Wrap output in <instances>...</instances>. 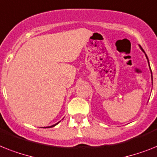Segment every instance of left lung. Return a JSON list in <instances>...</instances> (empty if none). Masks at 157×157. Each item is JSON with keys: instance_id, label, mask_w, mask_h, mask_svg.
I'll return each mask as SVG.
<instances>
[{"instance_id": "1", "label": "left lung", "mask_w": 157, "mask_h": 157, "mask_svg": "<svg viewBox=\"0 0 157 157\" xmlns=\"http://www.w3.org/2000/svg\"><path fill=\"white\" fill-rule=\"evenodd\" d=\"M140 46V45H139ZM140 48L141 49V51H142L143 52H144V53L145 54V56H146V58H147V63H148V65H149V67H150V64H149V60H148V58H147V55H146V53H145L144 52V49H143L142 48H141L140 46ZM150 71H151V81H152V73H151V68H150Z\"/></svg>"}]
</instances>
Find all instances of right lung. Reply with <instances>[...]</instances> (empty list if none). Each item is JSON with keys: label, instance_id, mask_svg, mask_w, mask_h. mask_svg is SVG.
I'll use <instances>...</instances> for the list:
<instances>
[{"label": "right lung", "instance_id": "1", "mask_svg": "<svg viewBox=\"0 0 157 157\" xmlns=\"http://www.w3.org/2000/svg\"><path fill=\"white\" fill-rule=\"evenodd\" d=\"M59 122H60V121H59ZM59 122H58V123H56V124H54V125H52V126H49V127H43V128H50V127H55V126H56V125L58 124V123H59Z\"/></svg>", "mask_w": 157, "mask_h": 157}]
</instances>
